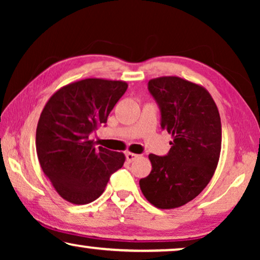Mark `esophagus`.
<instances>
[{
  "label": "esophagus",
  "mask_w": 260,
  "mask_h": 260,
  "mask_svg": "<svg viewBox=\"0 0 260 260\" xmlns=\"http://www.w3.org/2000/svg\"><path fill=\"white\" fill-rule=\"evenodd\" d=\"M138 157H140V155L133 154V152H126V154H125V158H126L127 162H133Z\"/></svg>",
  "instance_id": "obj_1"
}]
</instances>
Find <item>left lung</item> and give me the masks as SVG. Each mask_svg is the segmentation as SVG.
<instances>
[{
	"instance_id": "1",
	"label": "left lung",
	"mask_w": 260,
	"mask_h": 260,
	"mask_svg": "<svg viewBox=\"0 0 260 260\" xmlns=\"http://www.w3.org/2000/svg\"><path fill=\"white\" fill-rule=\"evenodd\" d=\"M148 90L159 109L162 130L173 141L167 155H149L152 169L140 187L157 208H176L211 181L221 150V120L208 91L190 81L161 77L149 81Z\"/></svg>"
}]
</instances>
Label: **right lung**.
<instances>
[{"mask_svg":"<svg viewBox=\"0 0 260 260\" xmlns=\"http://www.w3.org/2000/svg\"><path fill=\"white\" fill-rule=\"evenodd\" d=\"M127 88L124 81L91 78L66 85L49 98L37 127L40 166L55 190L76 205L90 204L125 161L122 152L95 147L90 135Z\"/></svg>","mask_w":260,"mask_h":260,"instance_id":"1","label":"right lung"}]
</instances>
